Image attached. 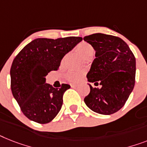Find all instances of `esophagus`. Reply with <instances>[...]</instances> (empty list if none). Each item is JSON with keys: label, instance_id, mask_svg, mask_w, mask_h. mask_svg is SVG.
Segmentation results:
<instances>
[{"label": "esophagus", "instance_id": "obj_1", "mask_svg": "<svg viewBox=\"0 0 147 147\" xmlns=\"http://www.w3.org/2000/svg\"><path fill=\"white\" fill-rule=\"evenodd\" d=\"M70 85H71V87H76L77 86H78V84H77V83H74V82H71Z\"/></svg>", "mask_w": 147, "mask_h": 147}]
</instances>
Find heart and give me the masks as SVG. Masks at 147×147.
Here are the masks:
<instances>
[{
	"label": "heart",
	"mask_w": 147,
	"mask_h": 147,
	"mask_svg": "<svg viewBox=\"0 0 147 147\" xmlns=\"http://www.w3.org/2000/svg\"><path fill=\"white\" fill-rule=\"evenodd\" d=\"M76 49L86 58H90L94 53V47L87 42H82L79 43ZM83 76V72L80 71H70L67 73L66 78L71 82H78Z\"/></svg>",
	"instance_id": "b5f03b06"
}]
</instances>
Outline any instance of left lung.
I'll return each mask as SVG.
<instances>
[{"label": "left lung", "instance_id": "obj_1", "mask_svg": "<svg viewBox=\"0 0 147 147\" xmlns=\"http://www.w3.org/2000/svg\"><path fill=\"white\" fill-rule=\"evenodd\" d=\"M95 53L87 79L90 92L84 98L88 108L103 115L116 113L124 106L135 83L136 60L123 40L113 35L93 34L83 38Z\"/></svg>", "mask_w": 147, "mask_h": 147}]
</instances>
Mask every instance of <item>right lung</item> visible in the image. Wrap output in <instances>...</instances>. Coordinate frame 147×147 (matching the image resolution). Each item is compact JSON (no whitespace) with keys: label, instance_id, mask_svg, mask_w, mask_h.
<instances>
[{"label":"right lung","instance_id":"obj_1","mask_svg":"<svg viewBox=\"0 0 147 147\" xmlns=\"http://www.w3.org/2000/svg\"><path fill=\"white\" fill-rule=\"evenodd\" d=\"M82 40L80 37L35 39L15 57L10 68L11 90L30 120L47 124L59 113L63 94L71 86L63 83L60 88H53L46 83V76L59 70L63 57Z\"/></svg>","mask_w":147,"mask_h":147}]
</instances>
